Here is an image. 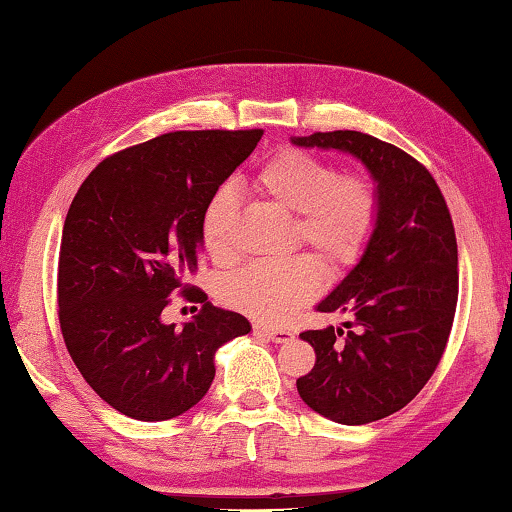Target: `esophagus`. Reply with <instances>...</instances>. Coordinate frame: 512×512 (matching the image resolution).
Wrapping results in <instances>:
<instances>
[{"mask_svg": "<svg viewBox=\"0 0 512 512\" xmlns=\"http://www.w3.org/2000/svg\"><path fill=\"white\" fill-rule=\"evenodd\" d=\"M254 333H261L272 342H288L292 338V333L288 329H270V326H258V324L254 326Z\"/></svg>", "mask_w": 512, "mask_h": 512, "instance_id": "esophagus-1", "label": "esophagus"}]
</instances>
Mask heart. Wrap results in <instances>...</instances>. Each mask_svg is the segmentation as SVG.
<instances>
[{
  "mask_svg": "<svg viewBox=\"0 0 512 512\" xmlns=\"http://www.w3.org/2000/svg\"><path fill=\"white\" fill-rule=\"evenodd\" d=\"M251 186L281 211L297 215L295 240L311 247L333 274L360 261L379 224L376 183L363 172H338L331 161L304 149H283L267 158ZM236 222V192L217 188L199 222L201 245L215 263L226 265L236 256ZM322 265L313 256L254 263L224 281L222 299L258 322H283L322 290Z\"/></svg>",
  "mask_w": 512,
  "mask_h": 512,
  "instance_id": "heart-1",
  "label": "heart"
}]
</instances>
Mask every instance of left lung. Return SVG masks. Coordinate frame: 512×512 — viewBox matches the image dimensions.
<instances>
[{
  "instance_id": "obj_1",
  "label": "left lung",
  "mask_w": 512,
  "mask_h": 512,
  "mask_svg": "<svg viewBox=\"0 0 512 512\" xmlns=\"http://www.w3.org/2000/svg\"><path fill=\"white\" fill-rule=\"evenodd\" d=\"M299 147L340 149L372 172L379 224L358 265L317 304L354 315L345 329L304 331L315 365L299 397L338 424H370L404 408L445 354L458 301V247L447 201L426 167L360 131H317Z\"/></svg>"
}]
</instances>
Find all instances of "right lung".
<instances>
[{
	"instance_id": "obj_1",
	"label": "right lung",
	"mask_w": 512,
	"mask_h": 512,
	"mask_svg": "<svg viewBox=\"0 0 512 512\" xmlns=\"http://www.w3.org/2000/svg\"><path fill=\"white\" fill-rule=\"evenodd\" d=\"M263 129L174 131L104 158L74 195L58 254V322L74 365L122 415L163 422L201 401L215 351L251 331L188 276L206 201ZM172 291L202 304L183 330L160 320Z\"/></svg>"
}]
</instances>
